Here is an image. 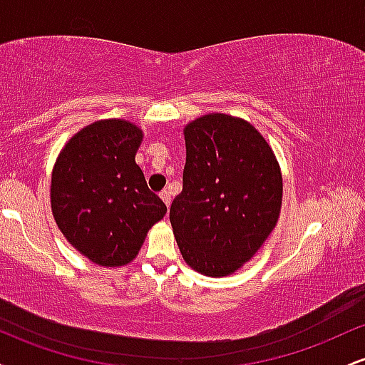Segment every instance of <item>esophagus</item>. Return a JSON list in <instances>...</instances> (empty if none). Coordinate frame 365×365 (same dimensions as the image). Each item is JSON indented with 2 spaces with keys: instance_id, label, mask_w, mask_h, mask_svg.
Segmentation results:
<instances>
[{
  "instance_id": "obj_1",
  "label": "esophagus",
  "mask_w": 365,
  "mask_h": 365,
  "mask_svg": "<svg viewBox=\"0 0 365 365\" xmlns=\"http://www.w3.org/2000/svg\"><path fill=\"white\" fill-rule=\"evenodd\" d=\"M159 197H161L163 199V202L166 204V207H170V204H171V194L168 190H163L161 194H159Z\"/></svg>"
}]
</instances>
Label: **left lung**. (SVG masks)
<instances>
[{
	"instance_id": "1",
	"label": "left lung",
	"mask_w": 365,
	"mask_h": 365,
	"mask_svg": "<svg viewBox=\"0 0 365 365\" xmlns=\"http://www.w3.org/2000/svg\"><path fill=\"white\" fill-rule=\"evenodd\" d=\"M183 133V188L170 209L175 238L195 271L232 274L276 226L282 171L269 144L245 120L212 113Z\"/></svg>"
}]
</instances>
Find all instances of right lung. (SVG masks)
<instances>
[{"instance_id":"add662e5","label":"right lung","mask_w":365,"mask_h":365,"mask_svg":"<svg viewBox=\"0 0 365 365\" xmlns=\"http://www.w3.org/2000/svg\"><path fill=\"white\" fill-rule=\"evenodd\" d=\"M142 130L101 120L75 133L53 168L51 209L58 228L99 266L128 264L166 206L135 163Z\"/></svg>"}]
</instances>
